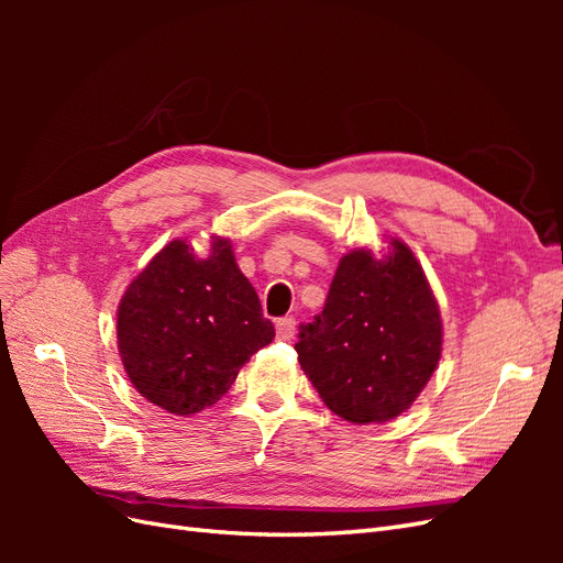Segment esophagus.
Instances as JSON below:
<instances>
[{
  "label": "esophagus",
  "mask_w": 563,
  "mask_h": 563,
  "mask_svg": "<svg viewBox=\"0 0 563 563\" xmlns=\"http://www.w3.org/2000/svg\"><path fill=\"white\" fill-rule=\"evenodd\" d=\"M296 335V319L294 317H284L277 321V338L282 340H291Z\"/></svg>",
  "instance_id": "obj_1"
}]
</instances>
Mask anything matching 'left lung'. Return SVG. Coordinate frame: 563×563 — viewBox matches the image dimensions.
<instances>
[{"label":"left lung","instance_id":"8db88e82","mask_svg":"<svg viewBox=\"0 0 563 563\" xmlns=\"http://www.w3.org/2000/svg\"><path fill=\"white\" fill-rule=\"evenodd\" d=\"M296 352L335 416L366 424L404 413L441 356L439 305L411 249L391 240L380 261L366 249L343 255Z\"/></svg>","mask_w":563,"mask_h":563}]
</instances>
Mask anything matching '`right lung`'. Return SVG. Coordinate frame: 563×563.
I'll return each mask as SVG.
<instances>
[{
	"instance_id": "1",
	"label": "right lung",
	"mask_w": 563,
	"mask_h": 563,
	"mask_svg": "<svg viewBox=\"0 0 563 563\" xmlns=\"http://www.w3.org/2000/svg\"><path fill=\"white\" fill-rule=\"evenodd\" d=\"M275 327L234 263L230 240L197 258L185 240L166 244L131 282L117 310V345L129 380L176 416L213 406Z\"/></svg>"
}]
</instances>
